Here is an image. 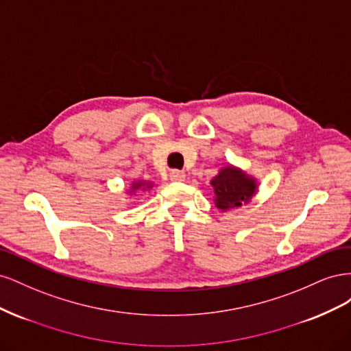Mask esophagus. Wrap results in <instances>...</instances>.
Listing matches in <instances>:
<instances>
[{"label": "esophagus", "instance_id": "obj_1", "mask_svg": "<svg viewBox=\"0 0 351 351\" xmlns=\"http://www.w3.org/2000/svg\"><path fill=\"white\" fill-rule=\"evenodd\" d=\"M169 178H171V182L180 183V182H183V180L186 178V176H184L183 171H178V169H173V171L169 173Z\"/></svg>", "mask_w": 351, "mask_h": 351}]
</instances>
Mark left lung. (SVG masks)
I'll return each mask as SVG.
<instances>
[{
    "label": "left lung",
    "mask_w": 351,
    "mask_h": 351,
    "mask_svg": "<svg viewBox=\"0 0 351 351\" xmlns=\"http://www.w3.org/2000/svg\"><path fill=\"white\" fill-rule=\"evenodd\" d=\"M210 184L215 192V206L221 210L247 204L258 189L254 178L231 165L222 168Z\"/></svg>",
    "instance_id": "8db88e82"
}]
</instances>
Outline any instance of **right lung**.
Returning <instances> with one entry per match:
<instances>
[{
	"mask_svg": "<svg viewBox=\"0 0 351 351\" xmlns=\"http://www.w3.org/2000/svg\"><path fill=\"white\" fill-rule=\"evenodd\" d=\"M151 187H152L151 183H146V182H134L133 186H132V192H134V190H137V189L146 190V189H151Z\"/></svg>",
	"mask_w": 351,
	"mask_h": 351,
	"instance_id": "1",
	"label": "right lung"
}]
</instances>
